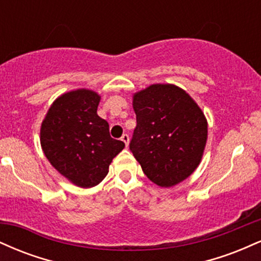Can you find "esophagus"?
<instances>
[{"label":"esophagus","instance_id":"esophagus-1","mask_svg":"<svg viewBox=\"0 0 261 261\" xmlns=\"http://www.w3.org/2000/svg\"><path fill=\"white\" fill-rule=\"evenodd\" d=\"M128 140H130V137H128V135L127 134H124V135H122V136H121V141H124V142H125V145H128Z\"/></svg>","mask_w":261,"mask_h":261}]
</instances>
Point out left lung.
Here are the masks:
<instances>
[{"mask_svg":"<svg viewBox=\"0 0 261 261\" xmlns=\"http://www.w3.org/2000/svg\"><path fill=\"white\" fill-rule=\"evenodd\" d=\"M137 125L130 151L158 187L185 180L201 162L207 121L195 100L174 85H152L134 94Z\"/></svg>","mask_w":261,"mask_h":261,"instance_id":"left-lung-1","label":"left lung"}]
</instances>
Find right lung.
I'll return each mask as SVG.
<instances>
[{
  "instance_id": "add662e5",
  "label": "right lung",
  "mask_w": 261,
  "mask_h": 261,
  "mask_svg": "<svg viewBox=\"0 0 261 261\" xmlns=\"http://www.w3.org/2000/svg\"><path fill=\"white\" fill-rule=\"evenodd\" d=\"M100 95L89 89L65 93L51 104L41 122L40 143L45 157L61 175L81 188L98 185L113 158L125 143L109 134L98 116Z\"/></svg>"
}]
</instances>
